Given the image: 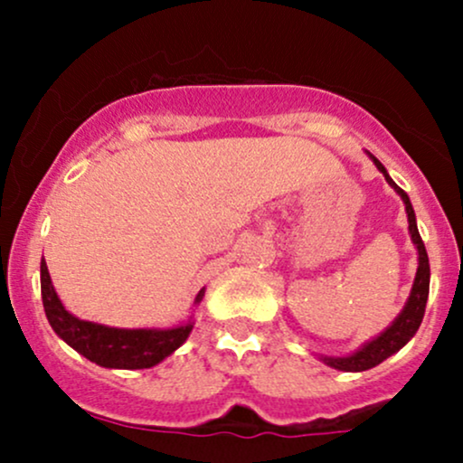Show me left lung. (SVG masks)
I'll return each mask as SVG.
<instances>
[{
    "label": "left lung",
    "instance_id": "left-lung-1",
    "mask_svg": "<svg viewBox=\"0 0 463 463\" xmlns=\"http://www.w3.org/2000/svg\"><path fill=\"white\" fill-rule=\"evenodd\" d=\"M376 167L383 172V176L392 187L396 189V194L401 195L402 202H405V211H407V220H409V232H411V241L416 243L418 248V272H416V280H413L411 294H409V300L402 309L401 316L396 317L394 324H392L387 331H383L376 339H372L370 344H365L364 348H359L357 353L350 354V357H324L328 365L335 370H344V372H364L379 365L381 361H385L387 357L398 353L409 339L413 337L418 331L420 322L424 317V309H427V298H429V276H431V269H429V257H427V248H424L422 237H420L418 226H416V213H413V206L409 202V195L402 191L394 180L390 178V174L385 172V167L372 156Z\"/></svg>",
    "mask_w": 463,
    "mask_h": 463
}]
</instances>
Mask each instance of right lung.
<instances>
[{
  "label": "right lung",
  "instance_id": "add662e5",
  "mask_svg": "<svg viewBox=\"0 0 463 463\" xmlns=\"http://www.w3.org/2000/svg\"><path fill=\"white\" fill-rule=\"evenodd\" d=\"M41 296H43L47 320L58 337L65 339L69 346L84 354L89 361L104 365V368H152V365L161 364L165 357H169L189 337L191 328H194V322L167 328V331H156V328H110L102 324L78 320L58 300L45 261L41 263ZM202 296H204V289L200 291L195 302H200Z\"/></svg>",
  "mask_w": 463,
  "mask_h": 463
}]
</instances>
